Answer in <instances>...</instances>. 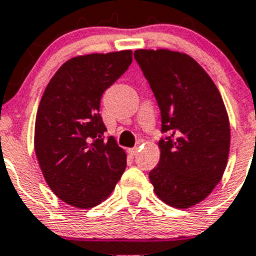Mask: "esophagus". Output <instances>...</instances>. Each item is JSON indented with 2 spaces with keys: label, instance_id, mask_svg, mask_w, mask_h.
<instances>
[{
  "label": "esophagus",
  "instance_id": "34e87169",
  "mask_svg": "<svg viewBox=\"0 0 256 256\" xmlns=\"http://www.w3.org/2000/svg\"><path fill=\"white\" fill-rule=\"evenodd\" d=\"M138 147H134V148H128V154H130V155H136V154H138Z\"/></svg>",
  "mask_w": 256,
  "mask_h": 256
}]
</instances>
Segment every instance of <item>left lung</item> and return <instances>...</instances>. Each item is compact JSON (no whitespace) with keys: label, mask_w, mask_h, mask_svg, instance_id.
I'll return each instance as SVG.
<instances>
[{"label":"left lung","mask_w":256,"mask_h":256,"mask_svg":"<svg viewBox=\"0 0 256 256\" xmlns=\"http://www.w3.org/2000/svg\"><path fill=\"white\" fill-rule=\"evenodd\" d=\"M134 58L162 116L159 164L150 182L162 201L186 209L221 182L230 150V124L220 90L190 56L170 50H136Z\"/></svg>","instance_id":"left-lung-1"}]
</instances>
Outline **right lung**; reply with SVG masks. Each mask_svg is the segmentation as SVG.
<instances>
[{"label":"right lung","instance_id":"add662e5","mask_svg":"<svg viewBox=\"0 0 256 256\" xmlns=\"http://www.w3.org/2000/svg\"><path fill=\"white\" fill-rule=\"evenodd\" d=\"M132 62L130 50L72 58L42 96L35 154L51 190L68 205L89 209L106 200L126 168V152L104 135L100 102Z\"/></svg>","mask_w":256,"mask_h":256}]
</instances>
